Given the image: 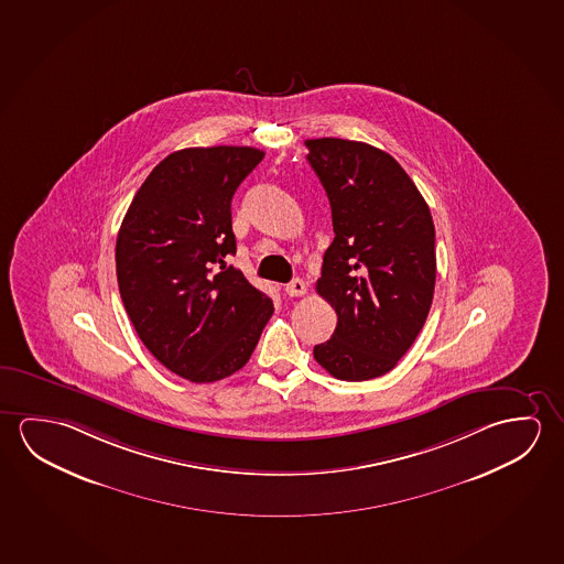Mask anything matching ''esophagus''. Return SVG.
<instances>
[{"label": "esophagus", "instance_id": "1", "mask_svg": "<svg viewBox=\"0 0 564 564\" xmlns=\"http://www.w3.org/2000/svg\"><path fill=\"white\" fill-rule=\"evenodd\" d=\"M284 292H286L290 297H297V295L305 294V282L304 280H300V278H294L290 284H286L284 288Z\"/></svg>", "mask_w": 564, "mask_h": 564}]
</instances>
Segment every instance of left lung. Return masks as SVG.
Here are the masks:
<instances>
[{
	"label": "left lung",
	"instance_id": "obj_1",
	"mask_svg": "<svg viewBox=\"0 0 564 564\" xmlns=\"http://www.w3.org/2000/svg\"><path fill=\"white\" fill-rule=\"evenodd\" d=\"M307 161L332 204L333 239L315 290L337 312L313 357L339 380L390 372L427 319L437 259L430 206L388 152L310 139Z\"/></svg>",
	"mask_w": 564,
	"mask_h": 564
}]
</instances>
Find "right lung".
Here are the masks:
<instances>
[{
    "label": "right lung",
    "instance_id": "right-lung-1",
    "mask_svg": "<svg viewBox=\"0 0 564 564\" xmlns=\"http://www.w3.org/2000/svg\"><path fill=\"white\" fill-rule=\"evenodd\" d=\"M262 156L225 144L172 152L134 194L117 235V284L134 332L196 384L241 370L274 312L225 262L237 251L232 194Z\"/></svg>",
    "mask_w": 564,
    "mask_h": 564
}]
</instances>
